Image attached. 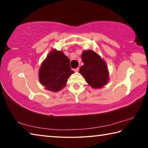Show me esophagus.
Segmentation results:
<instances>
[{
  "instance_id": "34e87169",
  "label": "esophagus",
  "mask_w": 148,
  "mask_h": 148,
  "mask_svg": "<svg viewBox=\"0 0 148 148\" xmlns=\"http://www.w3.org/2000/svg\"><path fill=\"white\" fill-rule=\"evenodd\" d=\"M79 69L78 68V67H77V68H76V69H74V71L76 72H78V71H79Z\"/></svg>"
}]
</instances>
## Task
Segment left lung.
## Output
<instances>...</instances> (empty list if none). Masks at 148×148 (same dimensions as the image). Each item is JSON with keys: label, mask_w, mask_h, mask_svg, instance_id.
<instances>
[{"label": "left lung", "mask_w": 148, "mask_h": 148, "mask_svg": "<svg viewBox=\"0 0 148 148\" xmlns=\"http://www.w3.org/2000/svg\"><path fill=\"white\" fill-rule=\"evenodd\" d=\"M84 65L79 72L92 88H101L108 84L109 73L106 63L99 55L92 50L84 51L82 55Z\"/></svg>", "instance_id": "left-lung-1"}]
</instances>
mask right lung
I'll return each instance as SVG.
<instances>
[{"instance_id":"right-lung-1","label":"right lung","mask_w":148,"mask_h":148,"mask_svg":"<svg viewBox=\"0 0 148 148\" xmlns=\"http://www.w3.org/2000/svg\"><path fill=\"white\" fill-rule=\"evenodd\" d=\"M74 72L70 66L68 57L61 51L53 49L40 68L39 80L47 90L57 92L66 86L69 76Z\"/></svg>"}]
</instances>
